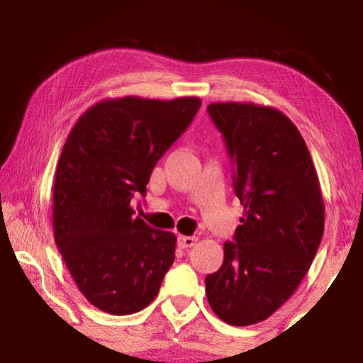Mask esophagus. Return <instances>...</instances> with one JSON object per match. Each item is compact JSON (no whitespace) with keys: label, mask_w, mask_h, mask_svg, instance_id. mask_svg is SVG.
<instances>
[{"label":"esophagus","mask_w":363,"mask_h":363,"mask_svg":"<svg viewBox=\"0 0 363 363\" xmlns=\"http://www.w3.org/2000/svg\"><path fill=\"white\" fill-rule=\"evenodd\" d=\"M196 243V238L195 237H187V235H179L177 238V245H179V248L182 250H187V248H192L194 245Z\"/></svg>","instance_id":"obj_1"}]
</instances>
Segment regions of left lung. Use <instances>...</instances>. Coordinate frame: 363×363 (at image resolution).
<instances>
[{
  "label": "left lung",
  "instance_id": "8db88e82",
  "mask_svg": "<svg viewBox=\"0 0 363 363\" xmlns=\"http://www.w3.org/2000/svg\"><path fill=\"white\" fill-rule=\"evenodd\" d=\"M208 113L223 133L243 218L224 261L206 275V298L220 320L259 323L296 291L320 245L325 206L303 136L280 110L216 102Z\"/></svg>",
  "mask_w": 363,
  "mask_h": 363
}]
</instances>
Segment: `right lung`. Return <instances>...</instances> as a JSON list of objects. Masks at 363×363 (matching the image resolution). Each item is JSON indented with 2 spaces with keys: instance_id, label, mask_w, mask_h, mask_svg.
I'll return each mask as SVG.
<instances>
[{
  "instance_id": "right-lung-1",
  "label": "right lung",
  "mask_w": 363,
  "mask_h": 363,
  "mask_svg": "<svg viewBox=\"0 0 363 363\" xmlns=\"http://www.w3.org/2000/svg\"><path fill=\"white\" fill-rule=\"evenodd\" d=\"M200 106L199 97L106 99L65 140L54 177V240L78 290L107 314L143 311L174 262V233L134 216L131 200L145 194L157 162Z\"/></svg>"
}]
</instances>
